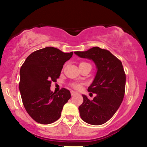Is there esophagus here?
Segmentation results:
<instances>
[{
	"label": "esophagus",
	"instance_id": "34e87169",
	"mask_svg": "<svg viewBox=\"0 0 147 147\" xmlns=\"http://www.w3.org/2000/svg\"><path fill=\"white\" fill-rule=\"evenodd\" d=\"M71 95H72V96H74V95H75V94H77L76 92L74 91H71Z\"/></svg>",
	"mask_w": 147,
	"mask_h": 147
}]
</instances>
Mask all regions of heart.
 I'll return each instance as SVG.
<instances>
[{
  "mask_svg": "<svg viewBox=\"0 0 147 147\" xmlns=\"http://www.w3.org/2000/svg\"><path fill=\"white\" fill-rule=\"evenodd\" d=\"M81 63H85V62H82V63H80V64ZM72 86H73V88L74 89H80V88H81L80 84H78V83H74V84H72Z\"/></svg>",
  "mask_w": 147,
  "mask_h": 147,
  "instance_id": "1",
  "label": "heart"
}]
</instances>
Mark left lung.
Instances as JSON below:
<instances>
[{"instance_id": "obj_1", "label": "left lung", "mask_w": 147, "mask_h": 147, "mask_svg": "<svg viewBox=\"0 0 147 147\" xmlns=\"http://www.w3.org/2000/svg\"><path fill=\"white\" fill-rule=\"evenodd\" d=\"M82 58L94 62L96 73L88 91L96 93L92 100L82 94L84 102L78 109L82 119L92 125H100L109 120L123 102L126 75L121 61L109 51L94 47L86 51L74 52Z\"/></svg>"}]
</instances>
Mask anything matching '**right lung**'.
Instances as JSON below:
<instances>
[{
    "label": "right lung",
    "instance_id": "right-lung-1",
    "mask_svg": "<svg viewBox=\"0 0 147 147\" xmlns=\"http://www.w3.org/2000/svg\"><path fill=\"white\" fill-rule=\"evenodd\" d=\"M73 54L45 47L30 54L21 67L19 88L22 100L27 113L37 123L48 124L56 121L70 99L67 89L62 88L56 93L51 91V86Z\"/></svg>",
    "mask_w": 147,
    "mask_h": 147
}]
</instances>
